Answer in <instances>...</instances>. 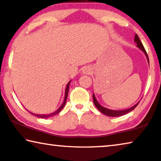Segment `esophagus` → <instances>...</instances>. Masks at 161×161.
Segmentation results:
<instances>
[{"instance_id": "obj_1", "label": "esophagus", "mask_w": 161, "mask_h": 161, "mask_svg": "<svg viewBox=\"0 0 161 161\" xmlns=\"http://www.w3.org/2000/svg\"><path fill=\"white\" fill-rule=\"evenodd\" d=\"M82 73L86 74V75H88V74L91 73V70L89 67H85V68H83L82 70Z\"/></svg>"}]
</instances>
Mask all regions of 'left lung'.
I'll return each mask as SVG.
<instances>
[{"label": "left lung", "mask_w": 161, "mask_h": 161, "mask_svg": "<svg viewBox=\"0 0 161 161\" xmlns=\"http://www.w3.org/2000/svg\"><path fill=\"white\" fill-rule=\"evenodd\" d=\"M135 42L137 44V47L138 48H139L140 50H142L144 54L146 56L147 58V63L149 64V58H148V56H147V54L146 53V51H145V49L144 48V47H143L142 42H141L140 39L139 38V36H138L137 34H135ZM93 103H94V104L96 106V107L98 108V110L100 111L101 113H103V114H105L106 116H108V117H120V116H122V115H125L126 114L130 112L131 111H132L134 108L136 107L138 105V103L139 102H137L136 103L135 105H134L132 107L130 108H127V109H124V110H113V109H109V108H107L104 107V106H101L99 103L98 102L97 100H96V96L94 95V93L93 94Z\"/></svg>", "instance_id": "obj_1"}]
</instances>
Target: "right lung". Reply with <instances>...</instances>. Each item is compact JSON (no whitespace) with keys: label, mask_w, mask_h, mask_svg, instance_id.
<instances>
[{"label":"right lung","mask_w":161,"mask_h":161,"mask_svg":"<svg viewBox=\"0 0 161 161\" xmlns=\"http://www.w3.org/2000/svg\"><path fill=\"white\" fill-rule=\"evenodd\" d=\"M70 81H71V80L69 81L68 83L67 84V86H66L65 93V98H64V101H63V103H62L61 106H60V107L58 108V110H56L55 112H53V113H52V114H34V113H31V112H29V111H28V112H29V113H30V114H33L34 116H36V117H39V118H42V119L49 118V117H53V116H54V115L58 114V113H60V111H61L62 109H63V107H64V106H65V103H66V100H67V98H68V91H69V86H70Z\"/></svg>","instance_id":"right-lung-1"}]
</instances>
